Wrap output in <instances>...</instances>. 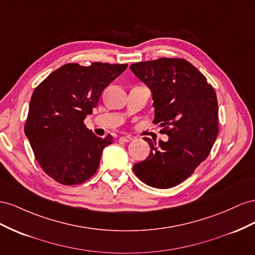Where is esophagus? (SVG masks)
I'll return each instance as SVG.
<instances>
[{"label": "esophagus", "instance_id": "34e87169", "mask_svg": "<svg viewBox=\"0 0 255 255\" xmlns=\"http://www.w3.org/2000/svg\"><path fill=\"white\" fill-rule=\"evenodd\" d=\"M130 141H132V137L130 135H125V136H121L120 137V142H123V143H128Z\"/></svg>", "mask_w": 255, "mask_h": 255}]
</instances>
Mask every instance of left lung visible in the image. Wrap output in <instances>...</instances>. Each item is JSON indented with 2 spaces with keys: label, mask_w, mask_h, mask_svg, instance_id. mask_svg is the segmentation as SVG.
I'll return each instance as SVG.
<instances>
[{
  "label": "left lung",
  "mask_w": 255,
  "mask_h": 255,
  "mask_svg": "<svg viewBox=\"0 0 255 255\" xmlns=\"http://www.w3.org/2000/svg\"><path fill=\"white\" fill-rule=\"evenodd\" d=\"M130 69L152 94L154 124L169 135L152 142L149 156L133 165L137 178L158 189L187 179L212 150L219 131L218 101L205 76L184 59H161L130 65Z\"/></svg>",
  "instance_id": "1"
}]
</instances>
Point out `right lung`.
Returning a JSON list of instances; mask_svg holds the SVG:
<instances>
[{
	"instance_id": "1",
	"label": "right lung",
	"mask_w": 255,
	"mask_h": 255,
	"mask_svg": "<svg viewBox=\"0 0 255 255\" xmlns=\"http://www.w3.org/2000/svg\"><path fill=\"white\" fill-rule=\"evenodd\" d=\"M127 64L76 63L54 70L36 87L24 132L47 175L65 186L82 184L96 173L113 136L98 137L84 125L101 93Z\"/></svg>"
}]
</instances>
